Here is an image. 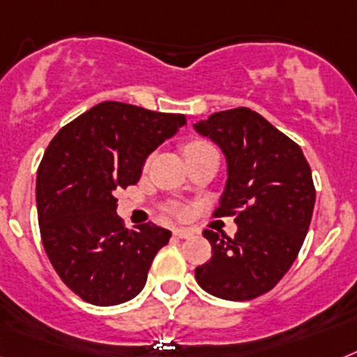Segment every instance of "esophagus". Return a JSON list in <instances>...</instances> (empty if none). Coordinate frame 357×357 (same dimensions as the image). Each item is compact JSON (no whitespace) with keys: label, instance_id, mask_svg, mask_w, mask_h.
I'll return each mask as SVG.
<instances>
[{"label":"esophagus","instance_id":"esophagus-1","mask_svg":"<svg viewBox=\"0 0 357 357\" xmlns=\"http://www.w3.org/2000/svg\"><path fill=\"white\" fill-rule=\"evenodd\" d=\"M192 234H194V232L190 229H176V230H174V236H176V238H179V239H187V238H190Z\"/></svg>","mask_w":357,"mask_h":357}]
</instances>
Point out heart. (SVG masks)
Wrapping results in <instances>:
<instances>
[{
  "mask_svg": "<svg viewBox=\"0 0 357 357\" xmlns=\"http://www.w3.org/2000/svg\"><path fill=\"white\" fill-rule=\"evenodd\" d=\"M206 146H211L208 145V143H205V142H192V143H188L187 145V149H185V154H187V152H194V151H202V149H206ZM183 208H176V214H183Z\"/></svg>",
  "mask_w": 357,
  "mask_h": 357,
  "instance_id": "1",
  "label": "heart"
}]
</instances>
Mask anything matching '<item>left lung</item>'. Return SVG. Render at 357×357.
Instances as JSON below:
<instances>
[{"instance_id":"left-lung-1","label":"left lung","mask_w":357,"mask_h":357,"mask_svg":"<svg viewBox=\"0 0 357 357\" xmlns=\"http://www.w3.org/2000/svg\"><path fill=\"white\" fill-rule=\"evenodd\" d=\"M220 146L227 183L214 215H236L234 238L205 230L212 257L196 268L205 292L247 301L278 285L298 257L312 220L316 188L303 151L245 107L194 123Z\"/></svg>"}]
</instances>
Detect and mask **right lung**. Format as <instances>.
<instances>
[{
    "label": "right lung",
    "mask_w": 357,
    "mask_h": 357,
    "mask_svg": "<svg viewBox=\"0 0 357 357\" xmlns=\"http://www.w3.org/2000/svg\"><path fill=\"white\" fill-rule=\"evenodd\" d=\"M183 125L181 114L103 101L47 146L36 179L41 241L63 283L86 303L136 298L169 243L170 230L154 223L125 229L114 194L136 185L149 154Z\"/></svg>",
    "instance_id": "obj_1"
}]
</instances>
